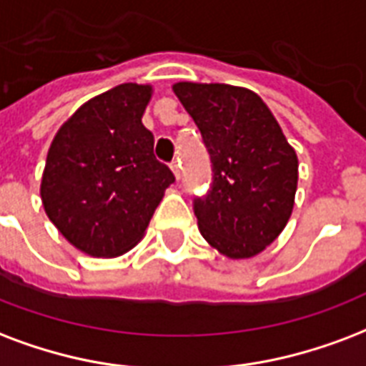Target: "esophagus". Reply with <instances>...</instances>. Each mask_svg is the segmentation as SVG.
Listing matches in <instances>:
<instances>
[{
  "mask_svg": "<svg viewBox=\"0 0 366 366\" xmlns=\"http://www.w3.org/2000/svg\"><path fill=\"white\" fill-rule=\"evenodd\" d=\"M171 169H172V172H174V177L180 178V163H178V161H172Z\"/></svg>",
  "mask_w": 366,
  "mask_h": 366,
  "instance_id": "1",
  "label": "esophagus"
}]
</instances>
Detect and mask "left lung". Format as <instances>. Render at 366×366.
<instances>
[{
  "label": "left lung",
  "instance_id": "1",
  "mask_svg": "<svg viewBox=\"0 0 366 366\" xmlns=\"http://www.w3.org/2000/svg\"><path fill=\"white\" fill-rule=\"evenodd\" d=\"M172 90L211 157V188L194 197L199 232L227 257H253L278 238L294 209V147L251 90L194 82H178Z\"/></svg>",
  "mask_w": 366,
  "mask_h": 366
}]
</instances>
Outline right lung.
Instances as JSON below:
<instances>
[{"label":"right lung","mask_w":366,"mask_h":366,"mask_svg":"<svg viewBox=\"0 0 366 366\" xmlns=\"http://www.w3.org/2000/svg\"><path fill=\"white\" fill-rule=\"evenodd\" d=\"M149 86L121 84L86 102L47 152L41 202L63 236L92 257L139 242L174 174L142 124Z\"/></svg>","instance_id":"obj_1"}]
</instances>
